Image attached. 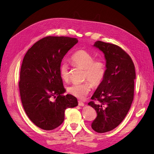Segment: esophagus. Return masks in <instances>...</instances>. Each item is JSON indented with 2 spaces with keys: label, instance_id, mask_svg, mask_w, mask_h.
<instances>
[{
  "label": "esophagus",
  "instance_id": "34e87169",
  "mask_svg": "<svg viewBox=\"0 0 154 154\" xmlns=\"http://www.w3.org/2000/svg\"><path fill=\"white\" fill-rule=\"evenodd\" d=\"M84 103L83 102H82V101H78V105L80 106H84Z\"/></svg>",
  "mask_w": 154,
  "mask_h": 154
}]
</instances>
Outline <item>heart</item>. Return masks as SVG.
<instances>
[{
    "label": "heart",
    "instance_id": "heart-1",
    "mask_svg": "<svg viewBox=\"0 0 154 154\" xmlns=\"http://www.w3.org/2000/svg\"><path fill=\"white\" fill-rule=\"evenodd\" d=\"M71 60L74 64L85 69L84 78L88 80L83 83H73L68 87V92L78 98L83 99L91 91L92 84L97 86L103 80L106 74V65L101 59L94 60V56L83 49L76 51L72 55ZM60 72L62 80H68L69 73L66 63L62 64Z\"/></svg>",
    "mask_w": 154,
    "mask_h": 154
}]
</instances>
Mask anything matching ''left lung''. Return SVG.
<instances>
[{"label": "left lung", "mask_w": 154, "mask_h": 154, "mask_svg": "<svg viewBox=\"0 0 154 154\" xmlns=\"http://www.w3.org/2000/svg\"><path fill=\"white\" fill-rule=\"evenodd\" d=\"M94 46L105 55L106 74L91 97L98 103L88 105L97 112L92 128L104 133L117 127L127 116L134 99L136 71L131 58L119 46L99 40Z\"/></svg>", "instance_id": "1"}]
</instances>
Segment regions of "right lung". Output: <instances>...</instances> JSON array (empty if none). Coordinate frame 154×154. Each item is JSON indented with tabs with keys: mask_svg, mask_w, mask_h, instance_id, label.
Instances as JSON below:
<instances>
[{
	"mask_svg": "<svg viewBox=\"0 0 154 154\" xmlns=\"http://www.w3.org/2000/svg\"><path fill=\"white\" fill-rule=\"evenodd\" d=\"M78 42L66 36L45 37L23 59L19 82L22 103L30 120L42 129L57 128L63 122L66 109L78 105L76 97L63 95L66 89L60 72L64 56ZM52 97H56L54 101H51Z\"/></svg>",
	"mask_w": 154,
	"mask_h": 154,
	"instance_id": "obj_1",
	"label": "right lung"
}]
</instances>
